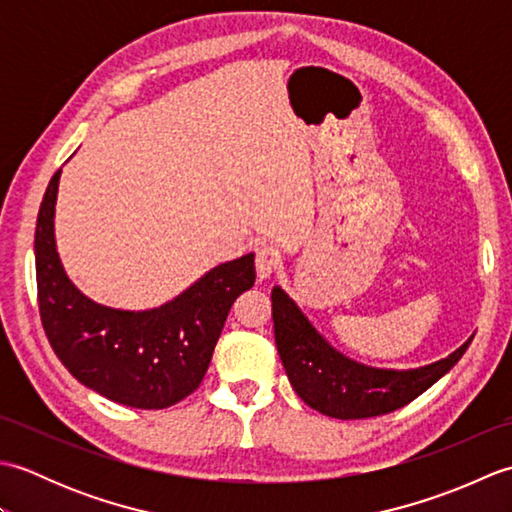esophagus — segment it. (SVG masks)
Segmentation results:
<instances>
[{
    "label": "esophagus",
    "mask_w": 512,
    "mask_h": 512,
    "mask_svg": "<svg viewBox=\"0 0 512 512\" xmlns=\"http://www.w3.org/2000/svg\"><path fill=\"white\" fill-rule=\"evenodd\" d=\"M279 266V250L273 244H262L257 246L255 253V268H257V277L259 281L268 279L270 275L275 273Z\"/></svg>",
    "instance_id": "obj_1"
}]
</instances>
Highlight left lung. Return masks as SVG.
<instances>
[{
	"mask_svg": "<svg viewBox=\"0 0 512 512\" xmlns=\"http://www.w3.org/2000/svg\"><path fill=\"white\" fill-rule=\"evenodd\" d=\"M270 299L275 343L292 389L312 409L339 420L374 418L409 405L438 383L473 341L471 336L447 358L418 369H376L336 352L279 286Z\"/></svg>",
	"mask_w": 512,
	"mask_h": 512,
	"instance_id": "8db88e82",
	"label": "left lung"
}]
</instances>
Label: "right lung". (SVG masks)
<instances>
[{
	"mask_svg": "<svg viewBox=\"0 0 512 512\" xmlns=\"http://www.w3.org/2000/svg\"><path fill=\"white\" fill-rule=\"evenodd\" d=\"M54 173L35 231L43 330L65 369L96 394L136 409H167L200 387L233 301L255 284V255L209 270L160 308L114 310L94 303L65 275L54 244Z\"/></svg>",
	"mask_w": 512,
	"mask_h": 512,
	"instance_id": "1",
	"label": "right lung"
}]
</instances>
